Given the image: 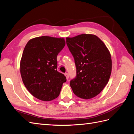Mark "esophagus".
I'll return each mask as SVG.
<instances>
[{"mask_svg":"<svg viewBox=\"0 0 134 134\" xmlns=\"http://www.w3.org/2000/svg\"><path fill=\"white\" fill-rule=\"evenodd\" d=\"M65 76H66V78L67 79H69V74H68V73H65Z\"/></svg>","mask_w":134,"mask_h":134,"instance_id":"esophagus-1","label":"esophagus"}]
</instances>
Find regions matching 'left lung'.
I'll list each match as a JSON object with an SVG mask.
<instances>
[{"label":"left lung","instance_id":"1","mask_svg":"<svg viewBox=\"0 0 134 134\" xmlns=\"http://www.w3.org/2000/svg\"><path fill=\"white\" fill-rule=\"evenodd\" d=\"M66 40L76 69V76L70 81V87L79 98H92L103 90L110 78V52L102 40L94 35L82 34L66 37Z\"/></svg>","mask_w":134,"mask_h":134}]
</instances>
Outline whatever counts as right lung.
I'll use <instances>...</instances> for the list:
<instances>
[{
	"label": "right lung",
	"mask_w": 134,
	"mask_h": 134,
	"mask_svg": "<svg viewBox=\"0 0 134 134\" xmlns=\"http://www.w3.org/2000/svg\"><path fill=\"white\" fill-rule=\"evenodd\" d=\"M65 45L64 38H34L24 48L20 63L22 81L36 98L50 101L59 96L66 77L57 71V56Z\"/></svg>",
	"instance_id": "1"
}]
</instances>
